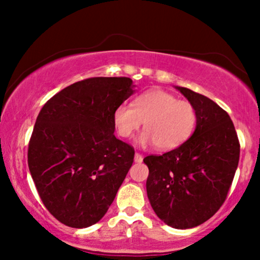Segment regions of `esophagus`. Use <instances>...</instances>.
Segmentation results:
<instances>
[{"label": "esophagus", "instance_id": "esophagus-1", "mask_svg": "<svg viewBox=\"0 0 260 260\" xmlns=\"http://www.w3.org/2000/svg\"><path fill=\"white\" fill-rule=\"evenodd\" d=\"M134 161H136V162H138V164H140L143 161V156L140 154H138V153H136L134 154Z\"/></svg>", "mask_w": 260, "mask_h": 260}]
</instances>
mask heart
Wrapping results in <instances>:
<instances>
[{"label": "heart", "mask_w": 260, "mask_h": 260, "mask_svg": "<svg viewBox=\"0 0 260 260\" xmlns=\"http://www.w3.org/2000/svg\"><path fill=\"white\" fill-rule=\"evenodd\" d=\"M143 122L145 131L138 138L140 144L172 150L192 136L197 112L189 101L178 100L174 94L160 89L137 96L133 106L123 103L113 111V123L122 138H129Z\"/></svg>", "instance_id": "b5f03b06"}]
</instances>
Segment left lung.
Masks as SVG:
<instances>
[{"label":"left lung","mask_w":260,"mask_h":260,"mask_svg":"<svg viewBox=\"0 0 260 260\" xmlns=\"http://www.w3.org/2000/svg\"><path fill=\"white\" fill-rule=\"evenodd\" d=\"M177 90L194 106L196 129L174 150L144 157L147 194L155 214L174 229L210 219L228 197L240 160V142L229 113L204 95Z\"/></svg>","instance_id":"left-lung-1"}]
</instances>
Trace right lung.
Masks as SVG:
<instances>
[{"instance_id": "right-lung-1", "label": "right lung", "mask_w": 260, "mask_h": 260, "mask_svg": "<svg viewBox=\"0 0 260 260\" xmlns=\"http://www.w3.org/2000/svg\"><path fill=\"white\" fill-rule=\"evenodd\" d=\"M133 88L127 77L80 80L39 112L29 142V171L59 222L89 228L112 204L134 159V149L113 134V111Z\"/></svg>"}]
</instances>
